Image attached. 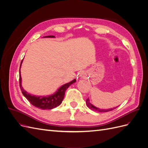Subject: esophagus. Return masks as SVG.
<instances>
[{"label":"esophagus","instance_id":"obj_1","mask_svg":"<svg viewBox=\"0 0 148 148\" xmlns=\"http://www.w3.org/2000/svg\"><path fill=\"white\" fill-rule=\"evenodd\" d=\"M79 76H80V77H83L84 76V73H81L80 74Z\"/></svg>","mask_w":148,"mask_h":148}]
</instances>
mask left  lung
Segmentation results:
<instances>
[{
	"instance_id": "obj_1",
	"label": "left lung",
	"mask_w": 148,
	"mask_h": 148,
	"mask_svg": "<svg viewBox=\"0 0 148 148\" xmlns=\"http://www.w3.org/2000/svg\"><path fill=\"white\" fill-rule=\"evenodd\" d=\"M86 104H87V107L88 108H90V109H91V110L95 111H98V112H108V111H112L113 109H116V108L118 107V106H117L116 108H109V109H100V108H97V107H95V106H93V104L91 103H90L89 98L87 99V100H86Z\"/></svg>"
}]
</instances>
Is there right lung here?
Instances as JSON below:
<instances>
[{"mask_svg": "<svg viewBox=\"0 0 148 148\" xmlns=\"http://www.w3.org/2000/svg\"><path fill=\"white\" fill-rule=\"evenodd\" d=\"M55 38L54 36H45L44 38ZM23 60L20 64V87L24 97H26V99L29 101L33 106L37 107L38 108L44 109H51L55 108H56L61 104L63 101L66 90L70 86L76 82L75 79L73 80L71 82L65 84L61 86L57 91L53 94L50 95H47V96H36V95H32L27 93L25 90H24L21 85V76L20 73L21 66L22 64Z\"/></svg>", "mask_w": 148, "mask_h": 148, "instance_id": "obj_1", "label": "right lung"}]
</instances>
